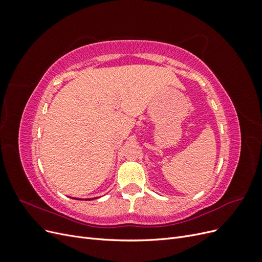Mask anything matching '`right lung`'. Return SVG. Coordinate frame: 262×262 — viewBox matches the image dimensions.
<instances>
[{"label": "right lung", "instance_id": "add662e5", "mask_svg": "<svg viewBox=\"0 0 262 262\" xmlns=\"http://www.w3.org/2000/svg\"><path fill=\"white\" fill-rule=\"evenodd\" d=\"M95 199H96V198H95ZM78 200V199H77ZM85 200H87V199H85ZM89 200H91V199H89Z\"/></svg>", "mask_w": 262, "mask_h": 262}]
</instances>
